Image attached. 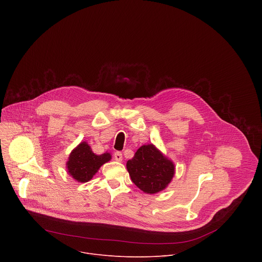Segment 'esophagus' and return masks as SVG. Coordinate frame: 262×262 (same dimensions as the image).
I'll return each instance as SVG.
<instances>
[{"mask_svg": "<svg viewBox=\"0 0 262 262\" xmlns=\"http://www.w3.org/2000/svg\"><path fill=\"white\" fill-rule=\"evenodd\" d=\"M114 159L117 162H122V154L121 152H115L114 154Z\"/></svg>", "mask_w": 262, "mask_h": 262, "instance_id": "1", "label": "esophagus"}]
</instances>
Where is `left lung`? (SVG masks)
Masks as SVG:
<instances>
[{"label":"left lung","mask_w":262,"mask_h":262,"mask_svg":"<svg viewBox=\"0 0 262 262\" xmlns=\"http://www.w3.org/2000/svg\"><path fill=\"white\" fill-rule=\"evenodd\" d=\"M126 168L132 181L146 194L164 191L175 174V165L154 145L141 146Z\"/></svg>","instance_id":"left-lung-1"}]
</instances>
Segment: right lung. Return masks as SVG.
I'll return each mask as SVG.
<instances>
[{"instance_id":"1","label":"right lung","mask_w":262,"mask_h":262,"mask_svg":"<svg viewBox=\"0 0 262 262\" xmlns=\"http://www.w3.org/2000/svg\"><path fill=\"white\" fill-rule=\"evenodd\" d=\"M112 156L104 152L100 156L95 155L90 145L83 141L81 142L68 157L66 169L69 176L78 182H87L97 173L99 168L111 161Z\"/></svg>"}]
</instances>
